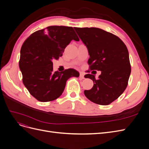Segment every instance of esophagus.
<instances>
[{
    "label": "esophagus",
    "instance_id": "esophagus-1",
    "mask_svg": "<svg viewBox=\"0 0 149 149\" xmlns=\"http://www.w3.org/2000/svg\"><path fill=\"white\" fill-rule=\"evenodd\" d=\"M84 73H83V72H81V73H79V77H80V78L84 79Z\"/></svg>",
    "mask_w": 149,
    "mask_h": 149
}]
</instances>
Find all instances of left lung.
I'll list each match as a JSON object with an SVG mask.
<instances>
[{"mask_svg": "<svg viewBox=\"0 0 149 149\" xmlns=\"http://www.w3.org/2000/svg\"><path fill=\"white\" fill-rule=\"evenodd\" d=\"M74 30L88 48L90 70L101 71L97 79L91 74L84 76L94 83L91 89L84 90V95L97 104H109L127 88L131 72L128 49L118 37L101 29Z\"/></svg>", "mask_w": 149, "mask_h": 149, "instance_id": "1", "label": "left lung"}]
</instances>
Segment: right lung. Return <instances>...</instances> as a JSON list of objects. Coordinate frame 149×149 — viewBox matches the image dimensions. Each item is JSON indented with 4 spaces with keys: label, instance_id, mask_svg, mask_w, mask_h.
Returning a JSON list of instances; mask_svg holds the SVG:
<instances>
[{
    "label": "right lung",
    "instance_id": "1",
    "mask_svg": "<svg viewBox=\"0 0 149 149\" xmlns=\"http://www.w3.org/2000/svg\"><path fill=\"white\" fill-rule=\"evenodd\" d=\"M79 41L73 27L49 26L36 31L26 39L20 49L19 68L23 83L31 96L39 101H52L63 92L66 81L79 77L73 68L54 72L53 59L63 55L71 40Z\"/></svg>",
    "mask_w": 149,
    "mask_h": 149
}]
</instances>
